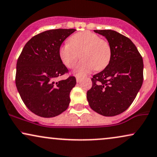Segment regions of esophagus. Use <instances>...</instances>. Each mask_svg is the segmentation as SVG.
<instances>
[{
    "mask_svg": "<svg viewBox=\"0 0 157 157\" xmlns=\"http://www.w3.org/2000/svg\"><path fill=\"white\" fill-rule=\"evenodd\" d=\"M82 78H80V77H78V76H76V82H77V83H79V82H82Z\"/></svg>",
    "mask_w": 157,
    "mask_h": 157,
    "instance_id": "1",
    "label": "esophagus"
}]
</instances>
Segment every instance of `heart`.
I'll list each match as a JSON object with an SVG mask.
<instances>
[{
  "mask_svg": "<svg viewBox=\"0 0 157 157\" xmlns=\"http://www.w3.org/2000/svg\"><path fill=\"white\" fill-rule=\"evenodd\" d=\"M81 55L82 61L75 68V74L84 77L93 70L102 71L110 63L112 52L110 44L98 34L88 31L75 33L59 49V57L67 68H73Z\"/></svg>",
  "mask_w": 157,
  "mask_h": 157,
  "instance_id": "1",
  "label": "heart"
}]
</instances>
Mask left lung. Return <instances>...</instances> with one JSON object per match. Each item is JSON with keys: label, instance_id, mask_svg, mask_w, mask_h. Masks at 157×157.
Here are the masks:
<instances>
[{"label": "left lung", "instance_id": "8db88e82", "mask_svg": "<svg viewBox=\"0 0 157 157\" xmlns=\"http://www.w3.org/2000/svg\"><path fill=\"white\" fill-rule=\"evenodd\" d=\"M105 36L111 47L110 63L92 78V86L86 98L93 111L113 117L128 108L144 81V62L132 41L111 30H94Z\"/></svg>", "mask_w": 157, "mask_h": 157}]
</instances>
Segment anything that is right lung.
Segmentation results:
<instances>
[{"mask_svg": "<svg viewBox=\"0 0 157 157\" xmlns=\"http://www.w3.org/2000/svg\"><path fill=\"white\" fill-rule=\"evenodd\" d=\"M75 31L55 29L40 33L27 42L17 59V90L27 108L39 117H56L68 107L75 78L70 75L65 80L56 79L69 72L59 57V49Z\"/></svg>", "mask_w": 157, "mask_h": 157, "instance_id": "right-lung-1", "label": "right lung"}]
</instances>
